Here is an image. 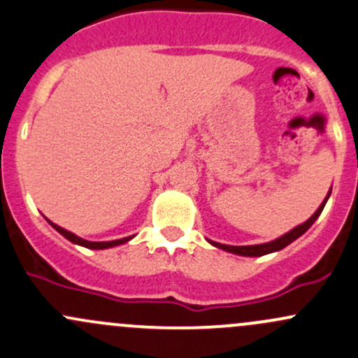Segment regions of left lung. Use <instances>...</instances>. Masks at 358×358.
Segmentation results:
<instances>
[{
	"instance_id": "left-lung-1",
	"label": "left lung",
	"mask_w": 358,
	"mask_h": 358,
	"mask_svg": "<svg viewBox=\"0 0 358 358\" xmlns=\"http://www.w3.org/2000/svg\"><path fill=\"white\" fill-rule=\"evenodd\" d=\"M331 194V192H329ZM328 194V197H329ZM328 197L324 199V202H322L321 206H319V209L315 210L314 214H312L310 217L303 224H300V227L293 228L292 231H288L287 235L280 236V238L273 240V242L269 243H261V245H243V247H235V245H224V243H216V242H209L213 243V245H216L217 248H223V250L227 252H231V254H238V255H245V257H259V255H266V254H271V252H276V250H281V248H285L287 245H289V243L293 242V240L299 238L300 235H303V233L307 231L308 228L314 224V221L317 220L319 214L322 213V209H324L326 206V201H328Z\"/></svg>"
}]
</instances>
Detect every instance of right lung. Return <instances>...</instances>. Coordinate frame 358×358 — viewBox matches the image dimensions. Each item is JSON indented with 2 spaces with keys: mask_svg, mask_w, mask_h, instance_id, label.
<instances>
[{
  "mask_svg": "<svg viewBox=\"0 0 358 358\" xmlns=\"http://www.w3.org/2000/svg\"><path fill=\"white\" fill-rule=\"evenodd\" d=\"M51 223V221H50ZM51 227L56 229L58 233H62L63 236H65L66 240H70V242L77 243V245H82V247H87V248H94V250H97V248H110V247H116V245H122V243L129 242L131 236H127V238H120V240H113V242H89V240H84L80 238V236L73 235V233L66 231V229H63L62 227H58V224L51 223Z\"/></svg>",
  "mask_w": 358,
  "mask_h": 358,
  "instance_id": "right-lung-1",
  "label": "right lung"
}]
</instances>
